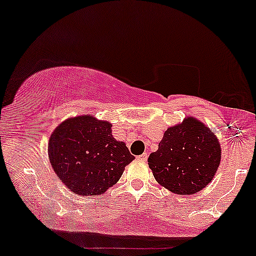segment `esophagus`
<instances>
[{"label":"esophagus","mask_w":256,"mask_h":256,"mask_svg":"<svg viewBox=\"0 0 256 256\" xmlns=\"http://www.w3.org/2000/svg\"><path fill=\"white\" fill-rule=\"evenodd\" d=\"M138 160H140V161H146V158H148V152H143L142 155H140V156L137 158Z\"/></svg>","instance_id":"34e87169"}]
</instances>
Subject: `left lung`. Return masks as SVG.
<instances>
[{
  "label": "left lung",
  "mask_w": 256,
  "mask_h": 256,
  "mask_svg": "<svg viewBox=\"0 0 256 256\" xmlns=\"http://www.w3.org/2000/svg\"><path fill=\"white\" fill-rule=\"evenodd\" d=\"M220 143L204 122L188 116L164 134L148 158L154 178L170 192L192 195L210 183L220 164Z\"/></svg>",
  "instance_id": "left-lung-1"
}]
</instances>
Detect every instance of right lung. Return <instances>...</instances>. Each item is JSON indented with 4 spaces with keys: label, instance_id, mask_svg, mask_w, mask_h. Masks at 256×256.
Segmentation results:
<instances>
[{
    "label": "right lung",
    "instance_id": "right-lung-1",
    "mask_svg": "<svg viewBox=\"0 0 256 256\" xmlns=\"http://www.w3.org/2000/svg\"><path fill=\"white\" fill-rule=\"evenodd\" d=\"M112 124L91 114L64 120L49 138L48 155L60 180L77 195H101L134 156L112 136Z\"/></svg>",
    "mask_w": 256,
    "mask_h": 256
}]
</instances>
